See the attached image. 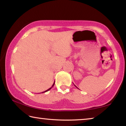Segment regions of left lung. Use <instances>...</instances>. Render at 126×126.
Segmentation results:
<instances>
[{"label": "left lung", "mask_w": 126, "mask_h": 126, "mask_svg": "<svg viewBox=\"0 0 126 126\" xmlns=\"http://www.w3.org/2000/svg\"><path fill=\"white\" fill-rule=\"evenodd\" d=\"M74 86H75V85H74Z\"/></svg>", "instance_id": "obj_1"}]
</instances>
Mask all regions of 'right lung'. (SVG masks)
I'll list each match as a JSON object with an SVG mask.
<instances>
[{
  "instance_id": "add662e5",
  "label": "right lung",
  "mask_w": 126,
  "mask_h": 126,
  "mask_svg": "<svg viewBox=\"0 0 126 126\" xmlns=\"http://www.w3.org/2000/svg\"><path fill=\"white\" fill-rule=\"evenodd\" d=\"M54 83H55V81H54V83H53V85H52V87H51L50 88H49L48 89H47V90H46V91H44V92H42V93H45V92H47V91H49V90H50V89L51 88H52V87H53V86H54Z\"/></svg>"
}]
</instances>
